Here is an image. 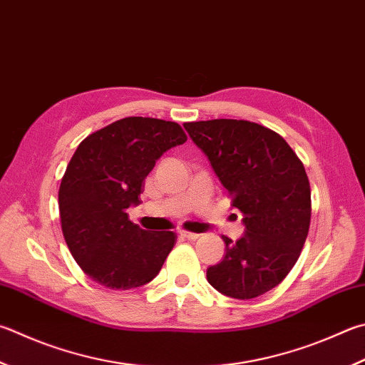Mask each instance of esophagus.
<instances>
[{
  "mask_svg": "<svg viewBox=\"0 0 365 365\" xmlns=\"http://www.w3.org/2000/svg\"><path fill=\"white\" fill-rule=\"evenodd\" d=\"M178 235H180L182 237H187V240H190V241H196L197 237H200V235L197 233H190V231H178Z\"/></svg>",
  "mask_w": 365,
  "mask_h": 365,
  "instance_id": "34e87169",
  "label": "esophagus"
}]
</instances>
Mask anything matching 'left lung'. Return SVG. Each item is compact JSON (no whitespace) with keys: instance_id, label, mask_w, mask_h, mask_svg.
Segmentation results:
<instances>
[{"instance_id":"obj_1","label":"left lung","mask_w":365,"mask_h":365,"mask_svg":"<svg viewBox=\"0 0 365 365\" xmlns=\"http://www.w3.org/2000/svg\"><path fill=\"white\" fill-rule=\"evenodd\" d=\"M242 214L246 233L223 236L225 257L207 268L218 292L249 300L276 287L297 263L311 220L303 163L274 130L244 119L185 123Z\"/></svg>"}]
</instances>
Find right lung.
<instances>
[{
    "mask_svg": "<svg viewBox=\"0 0 365 365\" xmlns=\"http://www.w3.org/2000/svg\"><path fill=\"white\" fill-rule=\"evenodd\" d=\"M185 142L177 123L129 116L79 143L58 190V210L65 242L92 281L128 290L160 273L177 236L142 230L128 209L140 204L156 161Z\"/></svg>",
    "mask_w": 365,
    "mask_h": 365,
    "instance_id": "1",
    "label": "right lung"
}]
</instances>
